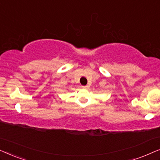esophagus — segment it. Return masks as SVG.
<instances>
[{"instance_id":"esophagus-1","label":"esophagus","mask_w":160,"mask_h":160,"mask_svg":"<svg viewBox=\"0 0 160 160\" xmlns=\"http://www.w3.org/2000/svg\"><path fill=\"white\" fill-rule=\"evenodd\" d=\"M82 87H83V88H84V89H89V85H86V86H83Z\"/></svg>"}]
</instances>
